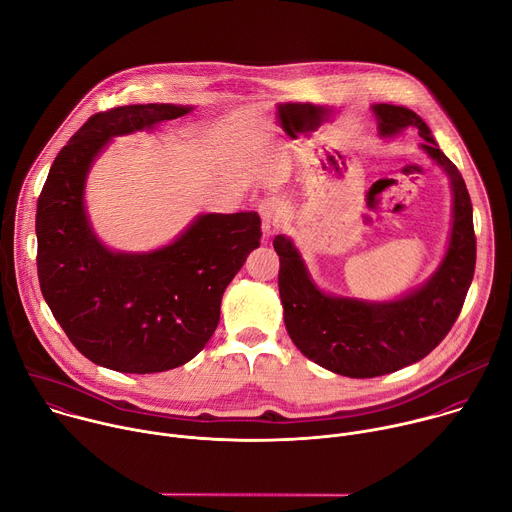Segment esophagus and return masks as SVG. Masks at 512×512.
Here are the masks:
<instances>
[{
    "label": "esophagus",
    "instance_id": "esophagus-1",
    "mask_svg": "<svg viewBox=\"0 0 512 512\" xmlns=\"http://www.w3.org/2000/svg\"><path fill=\"white\" fill-rule=\"evenodd\" d=\"M259 214L263 223V237H273L281 223V204L275 198H265L259 202Z\"/></svg>",
    "mask_w": 512,
    "mask_h": 512
}]
</instances>
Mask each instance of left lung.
Here are the masks:
<instances>
[{"mask_svg": "<svg viewBox=\"0 0 512 512\" xmlns=\"http://www.w3.org/2000/svg\"><path fill=\"white\" fill-rule=\"evenodd\" d=\"M371 109L381 137H393L405 129H415L423 137L419 148L450 178L452 231L437 269L419 287L389 302L326 294L314 283L294 241L285 235L273 239L289 338L320 367L352 379L389 375L427 356L460 316L476 265L472 202L458 168L415 111L389 103H377Z\"/></svg>", "mask_w": 512, "mask_h": 512, "instance_id": "left-lung-1", "label": "left lung"}]
</instances>
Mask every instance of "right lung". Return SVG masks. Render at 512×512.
I'll return each mask as SVG.
<instances>
[{
	"label": "right lung",
	"instance_id": "1",
	"mask_svg": "<svg viewBox=\"0 0 512 512\" xmlns=\"http://www.w3.org/2000/svg\"><path fill=\"white\" fill-rule=\"evenodd\" d=\"M190 111L148 103L93 115L56 156L38 198L42 296L77 350L117 373H162L192 360L221 320L227 285L259 247L257 212L198 214L148 253L113 251L95 235L85 186L109 141Z\"/></svg>",
	"mask_w": 512,
	"mask_h": 512
}]
</instances>
